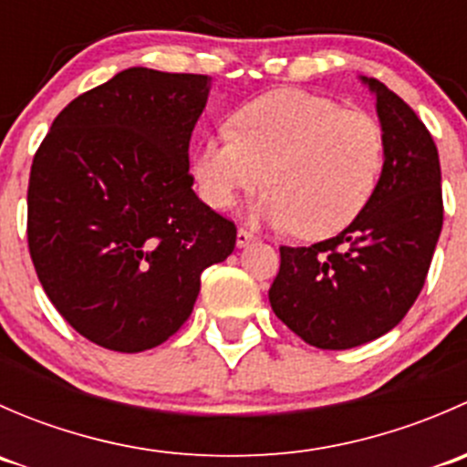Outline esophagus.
I'll use <instances>...</instances> for the list:
<instances>
[{
	"mask_svg": "<svg viewBox=\"0 0 467 467\" xmlns=\"http://www.w3.org/2000/svg\"><path fill=\"white\" fill-rule=\"evenodd\" d=\"M253 239H255V234L248 233L246 228H239V230H237V246H239V248H246L248 244L253 242Z\"/></svg>",
	"mask_w": 467,
	"mask_h": 467,
	"instance_id": "obj_1",
	"label": "esophagus"
}]
</instances>
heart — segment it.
Here are the masks:
<instances>
[{"mask_svg": "<svg viewBox=\"0 0 467 467\" xmlns=\"http://www.w3.org/2000/svg\"><path fill=\"white\" fill-rule=\"evenodd\" d=\"M233 133L205 138L192 160L201 199L225 210L242 192L268 190L253 214L305 239L341 233L373 199L386 162L379 121L305 89H275L244 103Z\"/></svg>", "mask_w": 467, "mask_h": 467, "instance_id": "obj_1", "label": "heart"}]
</instances>
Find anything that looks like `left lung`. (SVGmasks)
Masks as SVG:
<instances>
[{
  "label": "left lung",
  "instance_id": "left-lung-1",
  "mask_svg": "<svg viewBox=\"0 0 467 467\" xmlns=\"http://www.w3.org/2000/svg\"><path fill=\"white\" fill-rule=\"evenodd\" d=\"M375 94L386 162L366 210L332 239L282 246L268 300L291 332L348 350L390 332L425 285L442 228L441 162L430 130L384 83Z\"/></svg>",
  "mask_w": 467,
  "mask_h": 467
}]
</instances>
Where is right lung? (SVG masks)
Returning a JSON list of instances; mask_svg holds the SVG:
<instances>
[{
  "label": "right lung",
  "instance_id": "1",
  "mask_svg": "<svg viewBox=\"0 0 467 467\" xmlns=\"http://www.w3.org/2000/svg\"><path fill=\"white\" fill-rule=\"evenodd\" d=\"M212 78L129 67L74 99L31 164L29 253L54 307L115 352L160 346L190 318L201 273L237 228L192 185L190 140Z\"/></svg>",
  "mask_w": 467,
  "mask_h": 467
}]
</instances>
